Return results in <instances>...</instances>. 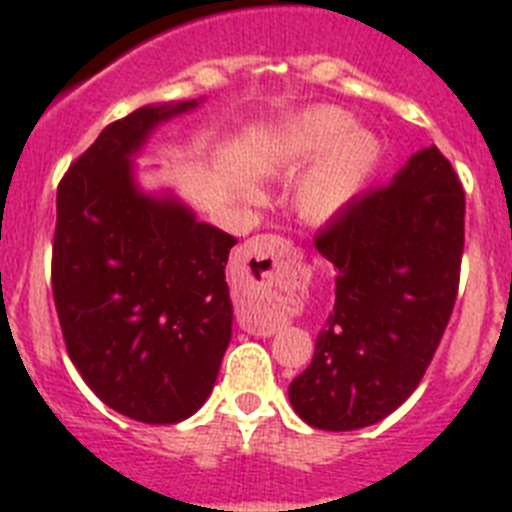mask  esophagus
<instances>
[{
    "label": "esophagus",
    "instance_id": "34e87169",
    "mask_svg": "<svg viewBox=\"0 0 512 512\" xmlns=\"http://www.w3.org/2000/svg\"><path fill=\"white\" fill-rule=\"evenodd\" d=\"M289 256H292V243L279 238V235H256L238 253V261H241L243 269L259 271L261 282H274V279L282 274V266L287 264ZM241 328H246L248 333H256V336H271L277 325L266 323V320H256L253 315H241Z\"/></svg>",
    "mask_w": 512,
    "mask_h": 512
}]
</instances>
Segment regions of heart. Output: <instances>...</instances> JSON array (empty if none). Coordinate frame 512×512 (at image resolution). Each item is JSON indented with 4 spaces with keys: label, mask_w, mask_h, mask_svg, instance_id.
I'll list each match as a JSON object with an SVG mask.
<instances>
[{
    "label": "heart",
    "mask_w": 512,
    "mask_h": 512,
    "mask_svg": "<svg viewBox=\"0 0 512 512\" xmlns=\"http://www.w3.org/2000/svg\"><path fill=\"white\" fill-rule=\"evenodd\" d=\"M354 117L338 107H312L289 122L279 140L287 166L323 156L300 189V205L310 217H328L366 182L379 161V140L366 130H351Z\"/></svg>",
    "instance_id": "1"
}]
</instances>
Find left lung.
Masks as SVG:
<instances>
[{
	"mask_svg": "<svg viewBox=\"0 0 512 512\" xmlns=\"http://www.w3.org/2000/svg\"><path fill=\"white\" fill-rule=\"evenodd\" d=\"M464 189L436 146L387 187L366 189L315 235L338 269L336 305L289 402L323 431H356L415 392L459 292Z\"/></svg>",
	"mask_w": 512,
	"mask_h": 512,
	"instance_id": "1",
	"label": "left lung"
}]
</instances>
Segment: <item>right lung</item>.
Here are the masks:
<instances>
[{
    "label": "right lung",
    "instance_id": "1",
    "mask_svg": "<svg viewBox=\"0 0 512 512\" xmlns=\"http://www.w3.org/2000/svg\"><path fill=\"white\" fill-rule=\"evenodd\" d=\"M192 102L110 122L58 184L51 284L63 343L89 390L140 423L202 408L230 343L233 235L140 194L130 156Z\"/></svg>",
    "mask_w": 512,
    "mask_h": 512
}]
</instances>
